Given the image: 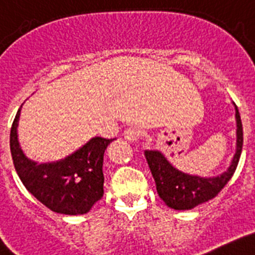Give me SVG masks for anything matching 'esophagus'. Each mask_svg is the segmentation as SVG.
<instances>
[{"label": "esophagus", "instance_id": "obj_1", "mask_svg": "<svg viewBox=\"0 0 255 255\" xmlns=\"http://www.w3.org/2000/svg\"><path fill=\"white\" fill-rule=\"evenodd\" d=\"M124 137H126V140H128L129 142L138 141L140 137H141V131L134 127L127 128V129L124 131Z\"/></svg>", "mask_w": 255, "mask_h": 255}]
</instances>
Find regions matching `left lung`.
Returning <instances> with one entry per match:
<instances>
[{
    "label": "left lung",
    "instance_id": "left-lung-1",
    "mask_svg": "<svg viewBox=\"0 0 255 255\" xmlns=\"http://www.w3.org/2000/svg\"><path fill=\"white\" fill-rule=\"evenodd\" d=\"M236 107V123H237V142L236 153L233 156L228 170L217 177L204 178L199 175H191L178 170L171 165L160 150H145V158L149 169L156 182V188L161 199L167 207L173 210H191L202 203L214 199L215 196L224 188L229 182L236 167L239 165L244 144L241 118L237 106Z\"/></svg>",
    "mask_w": 255,
    "mask_h": 255
}]
</instances>
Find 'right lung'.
<instances>
[{"label": "right lung", "mask_w": 255, "mask_h": 255, "mask_svg": "<svg viewBox=\"0 0 255 255\" xmlns=\"http://www.w3.org/2000/svg\"><path fill=\"white\" fill-rule=\"evenodd\" d=\"M20 109L10 131L14 167L24 187L53 212L84 215L103 196V154L114 138L93 137L84 146L55 162L27 158L18 141Z\"/></svg>", "instance_id": "obj_1"}]
</instances>
